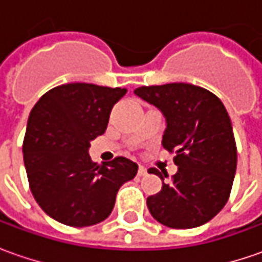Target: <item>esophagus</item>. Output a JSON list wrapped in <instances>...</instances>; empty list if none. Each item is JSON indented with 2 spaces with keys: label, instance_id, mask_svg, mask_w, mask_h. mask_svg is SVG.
Segmentation results:
<instances>
[{
  "label": "esophagus",
  "instance_id": "esophagus-1",
  "mask_svg": "<svg viewBox=\"0 0 262 262\" xmlns=\"http://www.w3.org/2000/svg\"><path fill=\"white\" fill-rule=\"evenodd\" d=\"M147 175V169L143 165L138 166V176H146Z\"/></svg>",
  "mask_w": 262,
  "mask_h": 262
}]
</instances>
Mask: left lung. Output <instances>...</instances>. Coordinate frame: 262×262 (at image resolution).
Segmentation results:
<instances>
[{"label": "left lung", "mask_w": 262, "mask_h": 262, "mask_svg": "<svg viewBox=\"0 0 262 262\" xmlns=\"http://www.w3.org/2000/svg\"><path fill=\"white\" fill-rule=\"evenodd\" d=\"M138 97L163 114L166 129L162 144L176 153L172 182L162 179V189L147 198L150 214L172 229H192L211 220L229 200L236 173V143L222 100L203 87L188 83L143 86Z\"/></svg>", "instance_id": "left-lung-1"}]
</instances>
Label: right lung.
<instances>
[{"label": "right lung", "instance_id": "add662e5", "mask_svg": "<svg viewBox=\"0 0 262 262\" xmlns=\"http://www.w3.org/2000/svg\"><path fill=\"white\" fill-rule=\"evenodd\" d=\"M126 93L90 83L58 86L33 106L23 141V159L36 203L54 220L93 226L112 213L118 189L137 175L126 157L97 165L90 141L106 131L111 111Z\"/></svg>", "mask_w": 262, "mask_h": 262}]
</instances>
